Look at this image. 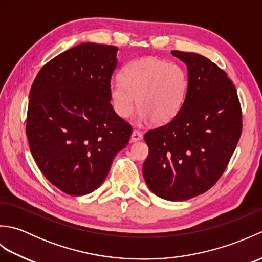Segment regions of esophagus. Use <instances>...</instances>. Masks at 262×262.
I'll return each mask as SVG.
<instances>
[{
    "label": "esophagus",
    "instance_id": "esophagus-1",
    "mask_svg": "<svg viewBox=\"0 0 262 262\" xmlns=\"http://www.w3.org/2000/svg\"><path fill=\"white\" fill-rule=\"evenodd\" d=\"M142 138H143V135H142V133H141V132H138V130H133V133H132V136H130V140H132V142L141 141Z\"/></svg>",
    "mask_w": 262,
    "mask_h": 262
}]
</instances>
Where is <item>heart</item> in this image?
Wrapping results in <instances>:
<instances>
[{
    "label": "heart",
    "mask_w": 262,
    "mask_h": 262,
    "mask_svg": "<svg viewBox=\"0 0 262 262\" xmlns=\"http://www.w3.org/2000/svg\"><path fill=\"white\" fill-rule=\"evenodd\" d=\"M119 77L120 81L110 83L109 99L120 118H129L136 103L141 120L166 124L178 115L186 100L188 75L177 63L157 58L137 59L125 65Z\"/></svg>",
    "instance_id": "obj_1"
}]
</instances>
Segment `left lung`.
<instances>
[{"instance_id":"left-lung-1","label":"left lung","mask_w":262,"mask_h":262,"mask_svg":"<svg viewBox=\"0 0 262 262\" xmlns=\"http://www.w3.org/2000/svg\"><path fill=\"white\" fill-rule=\"evenodd\" d=\"M188 70L182 108L168 124L148 130L143 164L148 188L181 202L213 187L230 162L242 133V110L227 74L202 55L173 51Z\"/></svg>"}]
</instances>
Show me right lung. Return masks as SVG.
I'll use <instances>...</instances> for the list:
<instances>
[{
    "mask_svg": "<svg viewBox=\"0 0 262 262\" xmlns=\"http://www.w3.org/2000/svg\"><path fill=\"white\" fill-rule=\"evenodd\" d=\"M116 46L83 42L42 66L32 83L26 133L39 170L59 190L83 196L107 178L132 126L109 99Z\"/></svg>",
    "mask_w": 262,
    "mask_h": 262,
    "instance_id": "right-lung-1",
    "label": "right lung"
}]
</instances>
